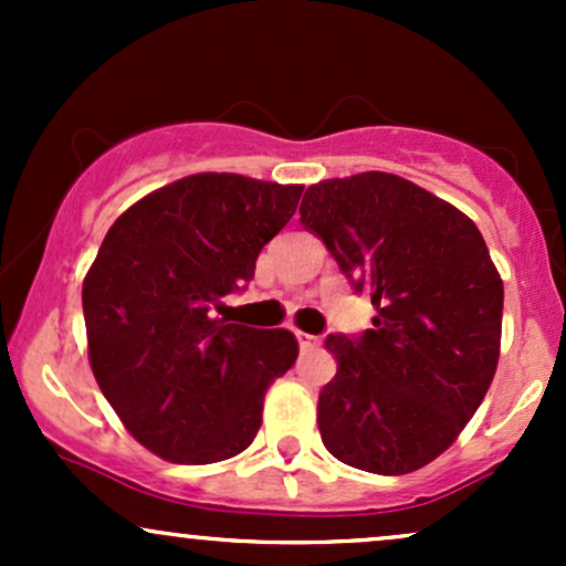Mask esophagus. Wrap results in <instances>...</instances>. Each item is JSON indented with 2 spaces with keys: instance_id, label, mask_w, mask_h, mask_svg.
<instances>
[{
  "instance_id": "34e87169",
  "label": "esophagus",
  "mask_w": 566,
  "mask_h": 566,
  "mask_svg": "<svg viewBox=\"0 0 566 566\" xmlns=\"http://www.w3.org/2000/svg\"><path fill=\"white\" fill-rule=\"evenodd\" d=\"M295 337H297V346H301L303 350H308V348H316V346H319V337H316V335H308V333H303V329H295Z\"/></svg>"
}]
</instances>
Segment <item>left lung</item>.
<instances>
[{
    "instance_id": "1",
    "label": "left lung",
    "mask_w": 566,
    "mask_h": 566,
    "mask_svg": "<svg viewBox=\"0 0 566 566\" xmlns=\"http://www.w3.org/2000/svg\"><path fill=\"white\" fill-rule=\"evenodd\" d=\"M301 223L375 305L373 329L324 343L337 359L316 407L324 447L382 476L423 469L495 378L503 279L484 237L450 201L375 170L308 186Z\"/></svg>"
}]
</instances>
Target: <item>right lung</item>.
Instances as JSON below:
<instances>
[{
  "label": "right lung",
  "instance_id": "add662e5",
  "mask_svg": "<svg viewBox=\"0 0 566 566\" xmlns=\"http://www.w3.org/2000/svg\"><path fill=\"white\" fill-rule=\"evenodd\" d=\"M303 186L197 172L127 207L82 284L87 356L122 426L161 460L244 452L271 382L297 359L290 329L220 319Z\"/></svg>",
  "mask_w": 566,
  "mask_h": 566
}]
</instances>
